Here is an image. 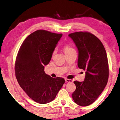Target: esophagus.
<instances>
[{
	"label": "esophagus",
	"mask_w": 120,
	"mask_h": 120,
	"mask_svg": "<svg viewBox=\"0 0 120 120\" xmlns=\"http://www.w3.org/2000/svg\"><path fill=\"white\" fill-rule=\"evenodd\" d=\"M65 82H72V80L71 79H65Z\"/></svg>",
	"instance_id": "1"
}]
</instances>
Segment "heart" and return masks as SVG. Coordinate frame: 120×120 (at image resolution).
I'll return each instance as SVG.
<instances>
[{
  "mask_svg": "<svg viewBox=\"0 0 120 120\" xmlns=\"http://www.w3.org/2000/svg\"><path fill=\"white\" fill-rule=\"evenodd\" d=\"M63 49H64V52H65V54H69V53L72 52V51L75 50L74 48H73L72 47L71 45H64ZM55 52H56V51L55 50L54 52H53V55L55 54Z\"/></svg>",
  "mask_w": 120,
  "mask_h": 120,
  "instance_id": "obj_1",
  "label": "heart"
}]
</instances>
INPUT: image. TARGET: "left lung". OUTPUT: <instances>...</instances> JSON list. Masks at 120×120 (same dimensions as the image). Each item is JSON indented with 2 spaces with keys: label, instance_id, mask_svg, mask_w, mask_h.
<instances>
[{
  "label": "left lung",
  "instance_id": "obj_1",
  "mask_svg": "<svg viewBox=\"0 0 120 120\" xmlns=\"http://www.w3.org/2000/svg\"><path fill=\"white\" fill-rule=\"evenodd\" d=\"M78 50V66L85 72L84 81H75L76 89L72 98L77 105L87 106L98 98L104 91L109 77L107 56L102 42L87 32L69 35Z\"/></svg>",
  "mask_w": 120,
  "mask_h": 120
}]
</instances>
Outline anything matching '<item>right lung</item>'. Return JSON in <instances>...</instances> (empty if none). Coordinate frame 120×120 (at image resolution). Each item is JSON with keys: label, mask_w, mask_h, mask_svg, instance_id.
Segmentation results:
<instances>
[{"label": "right lung", "mask_w": 120, "mask_h": 120, "mask_svg": "<svg viewBox=\"0 0 120 120\" xmlns=\"http://www.w3.org/2000/svg\"><path fill=\"white\" fill-rule=\"evenodd\" d=\"M62 34L38 30L26 38L15 63V77L20 87L35 102L52 101L65 82L64 78H53L45 72Z\"/></svg>", "instance_id": "right-lung-1"}]
</instances>
